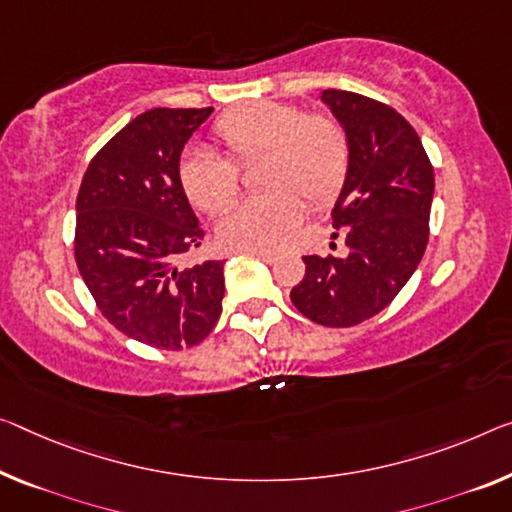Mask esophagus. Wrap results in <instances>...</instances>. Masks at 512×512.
<instances>
[{"label": "esophagus", "instance_id": "obj_1", "mask_svg": "<svg viewBox=\"0 0 512 512\" xmlns=\"http://www.w3.org/2000/svg\"><path fill=\"white\" fill-rule=\"evenodd\" d=\"M247 254H254V256L261 258V261H265V263H272V258H274L272 251H261V249H258V251H247Z\"/></svg>", "mask_w": 512, "mask_h": 512}]
</instances>
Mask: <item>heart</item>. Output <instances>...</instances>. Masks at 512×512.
I'll list each match as a JSON object with an SVG mask.
<instances>
[{
  "label": "heart",
  "instance_id": "heart-1",
  "mask_svg": "<svg viewBox=\"0 0 512 512\" xmlns=\"http://www.w3.org/2000/svg\"><path fill=\"white\" fill-rule=\"evenodd\" d=\"M212 137L222 155L190 151L180 160L183 192L196 208L222 215L238 199V167L261 157L258 187L267 190L229 212L217 238L233 251L277 247L304 217V201L322 208L336 199L348 178L350 141L343 125L327 114L256 100L219 116Z\"/></svg>",
  "mask_w": 512,
  "mask_h": 512
}]
</instances>
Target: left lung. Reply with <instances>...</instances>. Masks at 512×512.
Instances as JSON below:
<instances>
[{
    "label": "left lung",
    "mask_w": 512,
    "mask_h": 512,
    "mask_svg": "<svg viewBox=\"0 0 512 512\" xmlns=\"http://www.w3.org/2000/svg\"><path fill=\"white\" fill-rule=\"evenodd\" d=\"M322 102L350 141L348 178L332 210L348 254L302 256L306 272L290 300L318 325L355 327L387 309L419 267L435 171L396 109L338 89L322 91Z\"/></svg>",
    "instance_id": "left-lung-1"
}]
</instances>
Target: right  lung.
Wrapping results in <instances>:
<instances>
[{
  "label": "right lung",
  "instance_id": "right-lung-1",
  "mask_svg": "<svg viewBox=\"0 0 512 512\" xmlns=\"http://www.w3.org/2000/svg\"><path fill=\"white\" fill-rule=\"evenodd\" d=\"M210 114H139L96 153L77 194L75 261L86 288L119 332L151 348L199 345L222 316L224 261L176 265L203 240L178 167Z\"/></svg>",
  "mask_w": 512,
  "mask_h": 512
}]
</instances>
